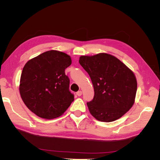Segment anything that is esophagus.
<instances>
[{"instance_id":"1","label":"esophagus","mask_w":160,"mask_h":160,"mask_svg":"<svg viewBox=\"0 0 160 160\" xmlns=\"http://www.w3.org/2000/svg\"><path fill=\"white\" fill-rule=\"evenodd\" d=\"M76 94H77V95H78V96H81V95H82V91H77V93H76Z\"/></svg>"}]
</instances>
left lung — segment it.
<instances>
[{
    "mask_svg": "<svg viewBox=\"0 0 160 160\" xmlns=\"http://www.w3.org/2000/svg\"><path fill=\"white\" fill-rule=\"evenodd\" d=\"M79 62L93 85V99L87 105L96 119L113 122L132 108L136 95L137 80L123 62L108 53L81 56Z\"/></svg>",
    "mask_w": 160,
    "mask_h": 160,
    "instance_id": "obj_1",
    "label": "left lung"
}]
</instances>
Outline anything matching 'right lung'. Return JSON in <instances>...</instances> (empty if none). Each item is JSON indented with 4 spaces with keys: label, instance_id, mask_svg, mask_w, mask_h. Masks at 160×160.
I'll use <instances>...</instances> for the list:
<instances>
[{
    "label": "right lung",
    "instance_id": "right-lung-1",
    "mask_svg": "<svg viewBox=\"0 0 160 160\" xmlns=\"http://www.w3.org/2000/svg\"><path fill=\"white\" fill-rule=\"evenodd\" d=\"M71 58L65 52L48 51L28 61L21 76L19 91L32 113L47 119L63 114L74 100L65 70Z\"/></svg>",
    "mask_w": 160,
    "mask_h": 160
}]
</instances>
